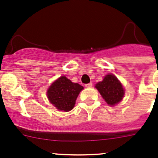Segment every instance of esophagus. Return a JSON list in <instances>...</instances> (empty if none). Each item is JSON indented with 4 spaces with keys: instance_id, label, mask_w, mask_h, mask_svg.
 Segmentation results:
<instances>
[{
    "instance_id": "34e87169",
    "label": "esophagus",
    "mask_w": 158,
    "mask_h": 158,
    "mask_svg": "<svg viewBox=\"0 0 158 158\" xmlns=\"http://www.w3.org/2000/svg\"><path fill=\"white\" fill-rule=\"evenodd\" d=\"M92 82H89V83H87V84H86L85 85V86H86V87H91L92 86Z\"/></svg>"
}]
</instances>
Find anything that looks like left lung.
Here are the masks:
<instances>
[{
	"mask_svg": "<svg viewBox=\"0 0 158 158\" xmlns=\"http://www.w3.org/2000/svg\"><path fill=\"white\" fill-rule=\"evenodd\" d=\"M95 87L109 106H114L120 102L124 94L121 83L113 75H107L103 81L97 83Z\"/></svg>",
	"mask_w": 158,
	"mask_h": 158,
	"instance_id": "1",
	"label": "left lung"
}]
</instances>
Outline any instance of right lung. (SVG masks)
<instances>
[{"label": "right lung", "instance_id": "right-lung-1", "mask_svg": "<svg viewBox=\"0 0 158 158\" xmlns=\"http://www.w3.org/2000/svg\"><path fill=\"white\" fill-rule=\"evenodd\" d=\"M82 89L81 85L73 83L65 76H61L51 85L47 96L56 109L69 112L73 109L78 95Z\"/></svg>", "mask_w": 158, "mask_h": 158}]
</instances>
